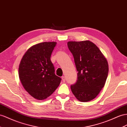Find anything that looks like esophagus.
Here are the masks:
<instances>
[{"label": "esophagus", "mask_w": 127, "mask_h": 127, "mask_svg": "<svg viewBox=\"0 0 127 127\" xmlns=\"http://www.w3.org/2000/svg\"><path fill=\"white\" fill-rule=\"evenodd\" d=\"M62 80H63V82H65V77L64 76L62 77Z\"/></svg>", "instance_id": "obj_1"}]
</instances>
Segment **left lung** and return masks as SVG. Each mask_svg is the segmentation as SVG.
Returning a JSON list of instances; mask_svg holds the SVG:
<instances>
[{
	"mask_svg": "<svg viewBox=\"0 0 127 127\" xmlns=\"http://www.w3.org/2000/svg\"><path fill=\"white\" fill-rule=\"evenodd\" d=\"M77 73L76 83L71 86L72 92L81 102H88L99 95L105 86L108 64L99 49L89 40L69 41Z\"/></svg>",
	"mask_w": 127,
	"mask_h": 127,
	"instance_id": "8db88e82",
	"label": "left lung"
}]
</instances>
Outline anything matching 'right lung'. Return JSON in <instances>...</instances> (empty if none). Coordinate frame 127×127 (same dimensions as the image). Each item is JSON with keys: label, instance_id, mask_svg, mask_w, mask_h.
I'll use <instances>...</instances> for the list:
<instances>
[{"label": "right lung", "instance_id": "right-lung-1", "mask_svg": "<svg viewBox=\"0 0 127 127\" xmlns=\"http://www.w3.org/2000/svg\"><path fill=\"white\" fill-rule=\"evenodd\" d=\"M56 42H44L31 47L22 57L19 76L26 91L36 99L44 100L60 85L50 57Z\"/></svg>", "mask_w": 127, "mask_h": 127}]
</instances>
